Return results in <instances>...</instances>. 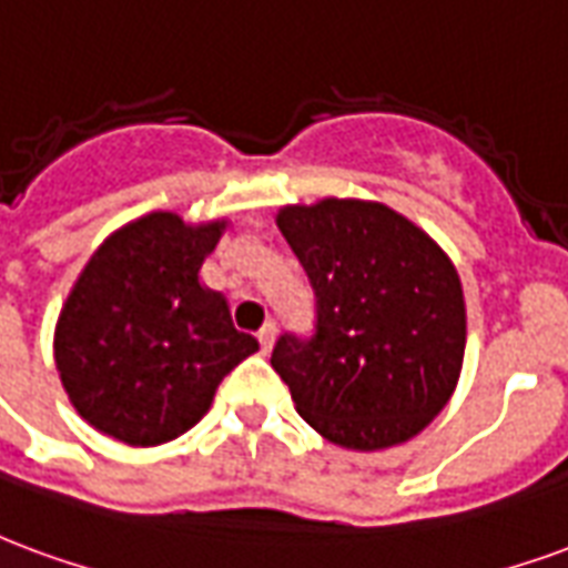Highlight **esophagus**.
Instances as JSON below:
<instances>
[{
	"mask_svg": "<svg viewBox=\"0 0 568 568\" xmlns=\"http://www.w3.org/2000/svg\"><path fill=\"white\" fill-rule=\"evenodd\" d=\"M275 333H278V329H275V324H272V321H268V324L263 326L260 333H256V342H260V347H263V354H268V351H272V345H275Z\"/></svg>",
	"mask_w": 568,
	"mask_h": 568,
	"instance_id": "34e87169",
	"label": "esophagus"
}]
</instances>
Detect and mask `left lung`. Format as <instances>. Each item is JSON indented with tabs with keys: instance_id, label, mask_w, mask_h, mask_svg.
Masks as SVG:
<instances>
[{
	"instance_id": "1",
	"label": "left lung",
	"mask_w": 568,
	"mask_h": 568,
	"mask_svg": "<svg viewBox=\"0 0 568 568\" xmlns=\"http://www.w3.org/2000/svg\"><path fill=\"white\" fill-rule=\"evenodd\" d=\"M278 230L314 290L308 335L284 333L272 369L333 445L408 442L448 405L466 347L454 263L387 205L324 199L281 209Z\"/></svg>"
}]
</instances>
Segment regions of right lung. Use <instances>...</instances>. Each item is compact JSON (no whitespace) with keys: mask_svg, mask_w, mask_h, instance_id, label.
<instances>
[{"mask_svg":"<svg viewBox=\"0 0 568 568\" xmlns=\"http://www.w3.org/2000/svg\"><path fill=\"white\" fill-rule=\"evenodd\" d=\"M221 230L156 211L90 256L57 321L53 357L78 415L99 433L142 448L172 442L260 347L235 329L221 293L199 284Z\"/></svg>","mask_w":568,"mask_h":568,"instance_id":"1","label":"right lung"}]
</instances>
